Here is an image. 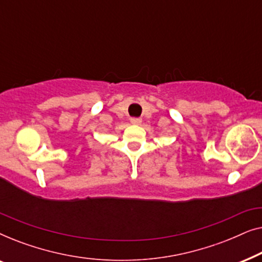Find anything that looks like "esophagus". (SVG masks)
<instances>
[{
	"label": "esophagus",
	"instance_id": "34e87169",
	"mask_svg": "<svg viewBox=\"0 0 262 262\" xmlns=\"http://www.w3.org/2000/svg\"><path fill=\"white\" fill-rule=\"evenodd\" d=\"M130 121H131V124L138 125V124L142 123V119H141V118H131Z\"/></svg>",
	"mask_w": 262,
	"mask_h": 262
}]
</instances>
